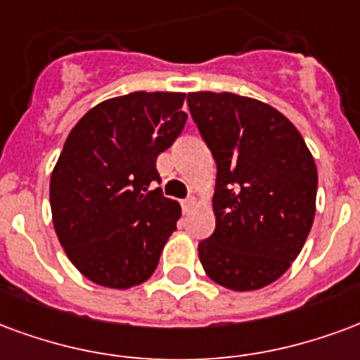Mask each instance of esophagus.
Wrapping results in <instances>:
<instances>
[{"label": "esophagus", "mask_w": 360, "mask_h": 360, "mask_svg": "<svg viewBox=\"0 0 360 360\" xmlns=\"http://www.w3.org/2000/svg\"><path fill=\"white\" fill-rule=\"evenodd\" d=\"M195 205V198H186L182 201V209H184V212H188L191 209V207Z\"/></svg>", "instance_id": "1"}]
</instances>
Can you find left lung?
<instances>
[{"instance_id": "1", "label": "left lung", "mask_w": 360, "mask_h": 360, "mask_svg": "<svg viewBox=\"0 0 360 360\" xmlns=\"http://www.w3.org/2000/svg\"><path fill=\"white\" fill-rule=\"evenodd\" d=\"M199 132L217 162V228L199 243L212 282L261 290L301 253L316 211V165L284 115L251 97L188 94Z\"/></svg>"}]
</instances>
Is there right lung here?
<instances>
[{
    "label": "right lung",
    "instance_id": "add662e5",
    "mask_svg": "<svg viewBox=\"0 0 360 360\" xmlns=\"http://www.w3.org/2000/svg\"><path fill=\"white\" fill-rule=\"evenodd\" d=\"M184 99L134 91L101 101L63 146L49 182L53 226L70 263L94 284H143L176 230L180 205L153 182H161L157 157L188 120Z\"/></svg>",
    "mask_w": 360,
    "mask_h": 360
}]
</instances>
